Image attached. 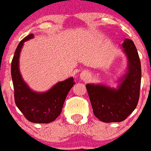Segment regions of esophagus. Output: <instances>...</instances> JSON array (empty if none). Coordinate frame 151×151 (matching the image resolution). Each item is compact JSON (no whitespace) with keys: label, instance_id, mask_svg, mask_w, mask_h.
<instances>
[{"label":"esophagus","instance_id":"esophagus-1","mask_svg":"<svg viewBox=\"0 0 151 151\" xmlns=\"http://www.w3.org/2000/svg\"><path fill=\"white\" fill-rule=\"evenodd\" d=\"M90 76V73L88 72V71H83L81 72V74H80V77H81V79L83 80H85L86 79H88Z\"/></svg>","mask_w":151,"mask_h":151}]
</instances>
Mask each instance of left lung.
Returning <instances> with one entry per match:
<instances>
[{
  "label": "left lung",
  "mask_w": 151,
  "mask_h": 151,
  "mask_svg": "<svg viewBox=\"0 0 151 151\" xmlns=\"http://www.w3.org/2000/svg\"><path fill=\"white\" fill-rule=\"evenodd\" d=\"M122 47L127 59V69L118 80L117 88L99 83L86 85L94 114L104 123L125 120L139 102L142 76L139 53L131 40H124Z\"/></svg>",
  "instance_id": "obj_1"
}]
</instances>
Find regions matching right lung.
<instances>
[{
	"mask_svg": "<svg viewBox=\"0 0 151 151\" xmlns=\"http://www.w3.org/2000/svg\"><path fill=\"white\" fill-rule=\"evenodd\" d=\"M29 34L19 43L11 64L16 105L24 117L34 123H49L60 114L68 93L75 84L73 77L55 83L45 92L32 90L24 81L19 68V59L24 43L32 39Z\"/></svg>",
	"mask_w": 151,
	"mask_h": 151,
	"instance_id": "add662e5",
	"label": "right lung"
}]
</instances>
